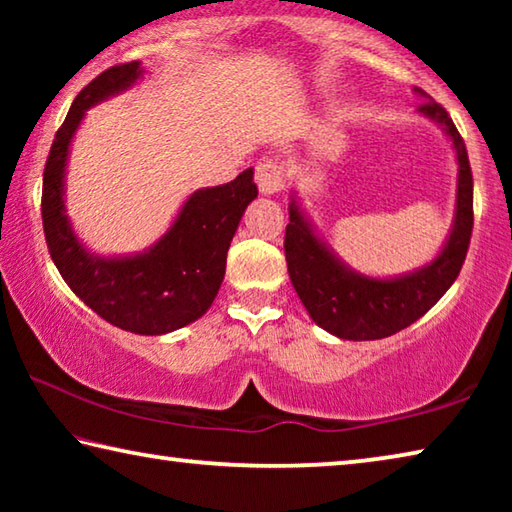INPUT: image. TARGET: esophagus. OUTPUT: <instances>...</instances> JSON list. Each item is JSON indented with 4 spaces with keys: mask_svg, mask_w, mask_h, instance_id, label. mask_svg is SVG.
<instances>
[{
    "mask_svg": "<svg viewBox=\"0 0 512 512\" xmlns=\"http://www.w3.org/2000/svg\"><path fill=\"white\" fill-rule=\"evenodd\" d=\"M255 180L262 194H277L284 187V167L277 160H262L255 167Z\"/></svg>",
    "mask_w": 512,
    "mask_h": 512,
    "instance_id": "esophagus-1",
    "label": "esophagus"
}]
</instances>
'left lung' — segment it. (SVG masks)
Instances as JSON below:
<instances>
[{"label":"left lung","mask_w":512,"mask_h":512,"mask_svg":"<svg viewBox=\"0 0 512 512\" xmlns=\"http://www.w3.org/2000/svg\"><path fill=\"white\" fill-rule=\"evenodd\" d=\"M415 92L424 94L418 88ZM420 112L445 128L458 158L456 221L443 253L429 266L395 280H375L354 273L320 244L296 201L289 207L284 255L291 282L314 323L339 339L375 341L409 327L445 296L463 268L474 228V183L467 149L452 117L440 103L427 99Z\"/></svg>","instance_id":"1"}]
</instances>
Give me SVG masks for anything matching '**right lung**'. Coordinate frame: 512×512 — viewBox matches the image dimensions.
Instances as JSON below:
<instances>
[{
    "label": "right lung",
    "mask_w": 512,
    "mask_h": 512,
    "mask_svg": "<svg viewBox=\"0 0 512 512\" xmlns=\"http://www.w3.org/2000/svg\"><path fill=\"white\" fill-rule=\"evenodd\" d=\"M142 76L137 60L108 67L85 85L51 144L42 176V228L49 255L67 287L110 325L158 336L201 318L219 293L225 257L248 203L257 198L253 169L228 185L198 189L171 230L149 253L119 259L90 255L72 232L63 205L69 142L85 110L131 88Z\"/></svg>",
    "instance_id": "right-lung-1"
}]
</instances>
